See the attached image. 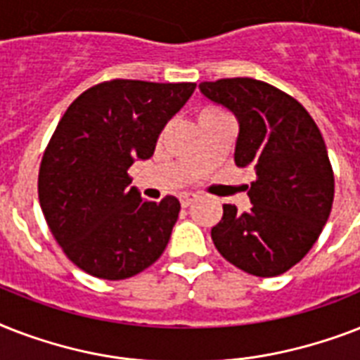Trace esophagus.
<instances>
[{
    "instance_id": "1",
    "label": "esophagus",
    "mask_w": 360,
    "mask_h": 360,
    "mask_svg": "<svg viewBox=\"0 0 360 360\" xmlns=\"http://www.w3.org/2000/svg\"><path fill=\"white\" fill-rule=\"evenodd\" d=\"M194 198H196V194H192V192H183L179 196V202L183 207H188L192 202H194Z\"/></svg>"
}]
</instances>
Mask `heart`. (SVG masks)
I'll use <instances>...</instances> for the list:
<instances>
[{
	"instance_id": "b5f03b06",
	"label": "heart",
	"mask_w": 360,
	"mask_h": 360,
	"mask_svg": "<svg viewBox=\"0 0 360 360\" xmlns=\"http://www.w3.org/2000/svg\"><path fill=\"white\" fill-rule=\"evenodd\" d=\"M217 112H220V110H217V108H205V110H202V114H200V115H207V114H217Z\"/></svg>"
}]
</instances>
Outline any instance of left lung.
Listing matches in <instances>:
<instances>
[{"label": "left lung", "instance_id": "left-lung-1", "mask_svg": "<svg viewBox=\"0 0 360 360\" xmlns=\"http://www.w3.org/2000/svg\"><path fill=\"white\" fill-rule=\"evenodd\" d=\"M200 91L239 121L236 164L252 166V207L226 203L211 230L217 250L254 276H278L307 256L327 224L335 175L318 124L288 93L254 78L202 82Z\"/></svg>", "mask_w": 360, "mask_h": 360}]
</instances>
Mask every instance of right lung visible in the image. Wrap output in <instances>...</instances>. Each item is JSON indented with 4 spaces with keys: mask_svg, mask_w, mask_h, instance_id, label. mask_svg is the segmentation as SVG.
I'll return each instance as SVG.
<instances>
[{
    "mask_svg": "<svg viewBox=\"0 0 360 360\" xmlns=\"http://www.w3.org/2000/svg\"><path fill=\"white\" fill-rule=\"evenodd\" d=\"M194 89L191 82H103L82 93L53 130L39 202L53 239L87 274L130 278L168 245L179 200L147 202L127 172L136 158L153 157L160 130Z\"/></svg>",
    "mask_w": 360,
    "mask_h": 360,
    "instance_id": "obj_1",
    "label": "right lung"
}]
</instances>
